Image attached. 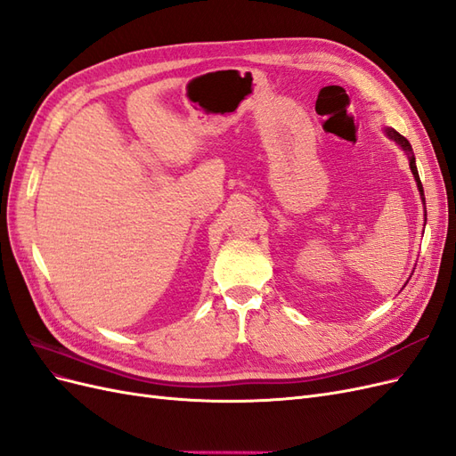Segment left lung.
<instances>
[{
	"instance_id": "1",
	"label": "left lung",
	"mask_w": 456,
	"mask_h": 456,
	"mask_svg": "<svg viewBox=\"0 0 456 456\" xmlns=\"http://www.w3.org/2000/svg\"><path fill=\"white\" fill-rule=\"evenodd\" d=\"M384 134L388 136V139H392L399 148H402L405 154H407V158H409V167H411V173H412V176H415V183H417V188H419V191H420V200H422V205H426L424 201V190H422V183H420V178H419V171H417V163H415V154H412V148H411V144H409V141L405 139V136H402L399 134L395 129H392V127H386L384 129Z\"/></svg>"
}]
</instances>
